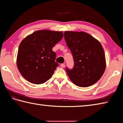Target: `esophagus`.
<instances>
[{
  "label": "esophagus",
  "mask_w": 123,
  "mask_h": 123,
  "mask_svg": "<svg viewBox=\"0 0 123 123\" xmlns=\"http://www.w3.org/2000/svg\"><path fill=\"white\" fill-rule=\"evenodd\" d=\"M61 67H62V68H64V67H65V64H64V63L61 64Z\"/></svg>",
  "instance_id": "1"
}]
</instances>
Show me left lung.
<instances>
[{
  "label": "left lung",
  "instance_id": "obj_1",
  "mask_svg": "<svg viewBox=\"0 0 123 123\" xmlns=\"http://www.w3.org/2000/svg\"><path fill=\"white\" fill-rule=\"evenodd\" d=\"M64 37L74 62L73 69L66 68L70 80L81 87L94 84L106 68L105 55L101 43L85 32L65 31Z\"/></svg>",
  "mask_w": 123,
  "mask_h": 123
}]
</instances>
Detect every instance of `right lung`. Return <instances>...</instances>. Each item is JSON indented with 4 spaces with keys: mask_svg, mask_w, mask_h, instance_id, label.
Returning a JSON list of instances; mask_svg holds the SVG:
<instances>
[{
    "mask_svg": "<svg viewBox=\"0 0 123 123\" xmlns=\"http://www.w3.org/2000/svg\"><path fill=\"white\" fill-rule=\"evenodd\" d=\"M61 31H36L20 43L17 66L20 74L32 84H41L51 78L59 64L53 48L61 40Z\"/></svg>",
    "mask_w": 123,
    "mask_h": 123,
    "instance_id": "right-lung-1",
    "label": "right lung"
}]
</instances>
